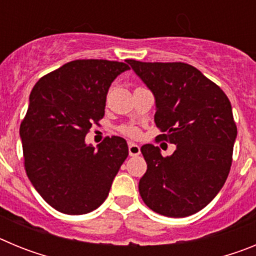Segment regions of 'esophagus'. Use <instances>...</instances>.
Returning a JSON list of instances; mask_svg holds the SVG:
<instances>
[{
  "label": "esophagus",
  "instance_id": "34e87169",
  "mask_svg": "<svg viewBox=\"0 0 256 256\" xmlns=\"http://www.w3.org/2000/svg\"><path fill=\"white\" fill-rule=\"evenodd\" d=\"M128 152H130V156H137L141 152V148H140L138 144H134V142H130V144H128Z\"/></svg>",
  "mask_w": 256,
  "mask_h": 256
}]
</instances>
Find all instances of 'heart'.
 <instances>
[{"label":"heart","instance_id":"obj_1","mask_svg":"<svg viewBox=\"0 0 256 256\" xmlns=\"http://www.w3.org/2000/svg\"><path fill=\"white\" fill-rule=\"evenodd\" d=\"M122 130H123L124 134L130 136V137H137V136L140 134L137 128H134V126H126L122 128Z\"/></svg>","mask_w":256,"mask_h":256}]
</instances>
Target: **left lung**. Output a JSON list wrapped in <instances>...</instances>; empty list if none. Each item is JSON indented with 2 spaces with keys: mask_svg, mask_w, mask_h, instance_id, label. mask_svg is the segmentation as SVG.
<instances>
[{
  "mask_svg": "<svg viewBox=\"0 0 256 256\" xmlns=\"http://www.w3.org/2000/svg\"><path fill=\"white\" fill-rule=\"evenodd\" d=\"M155 97V124L176 144L170 156L148 144L141 152L148 170L140 180L142 200L172 218L204 209L230 173L237 137L232 106L220 88L184 62L126 60Z\"/></svg>",
  "mask_w": 256,
  "mask_h": 256,
  "instance_id": "left-lung-1",
  "label": "left lung"
}]
</instances>
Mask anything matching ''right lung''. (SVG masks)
I'll list each match as a JSON object with an SVG mask.
<instances>
[{
  "instance_id": "right-lung-1",
  "label": "right lung",
  "mask_w": 256,
  "mask_h": 256,
  "mask_svg": "<svg viewBox=\"0 0 256 256\" xmlns=\"http://www.w3.org/2000/svg\"><path fill=\"white\" fill-rule=\"evenodd\" d=\"M130 66L108 60H74L36 83L20 124L24 166L47 204L64 214H87L106 200L128 156L122 137L96 148L84 138L105 115L106 94Z\"/></svg>"
}]
</instances>
